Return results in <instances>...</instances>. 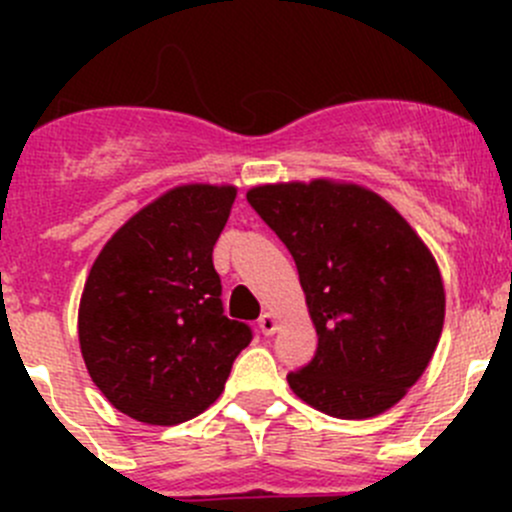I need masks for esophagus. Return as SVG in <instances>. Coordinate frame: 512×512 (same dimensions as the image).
Wrapping results in <instances>:
<instances>
[{
	"instance_id": "esophagus-1",
	"label": "esophagus",
	"mask_w": 512,
	"mask_h": 512,
	"mask_svg": "<svg viewBox=\"0 0 512 512\" xmlns=\"http://www.w3.org/2000/svg\"><path fill=\"white\" fill-rule=\"evenodd\" d=\"M257 324H260V332L265 334V337H272V334L277 332V317H275V314L265 312V314H262L260 322H257Z\"/></svg>"
}]
</instances>
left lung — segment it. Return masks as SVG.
I'll return each instance as SVG.
<instances>
[{
	"mask_svg": "<svg viewBox=\"0 0 512 512\" xmlns=\"http://www.w3.org/2000/svg\"><path fill=\"white\" fill-rule=\"evenodd\" d=\"M247 203L285 242L317 329V352L289 371L294 394L337 418L404 399L441 339L446 297L411 225L359 185H260Z\"/></svg>",
	"mask_w": 512,
	"mask_h": 512,
	"instance_id": "left-lung-1",
	"label": "left lung"
}]
</instances>
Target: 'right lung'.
<instances>
[{
  "mask_svg": "<svg viewBox=\"0 0 512 512\" xmlns=\"http://www.w3.org/2000/svg\"><path fill=\"white\" fill-rule=\"evenodd\" d=\"M235 188L180 185L133 215L96 257L79 342L101 394L136 421L175 426L225 389L250 324L225 317L213 247Z\"/></svg>",
  "mask_w": 512,
  "mask_h": 512,
  "instance_id": "right-lung-1",
  "label": "right lung"
}]
</instances>
